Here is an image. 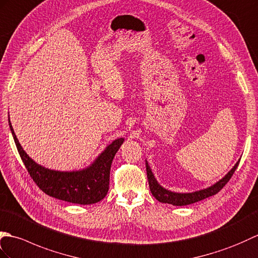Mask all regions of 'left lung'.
Wrapping results in <instances>:
<instances>
[{
	"mask_svg": "<svg viewBox=\"0 0 258 258\" xmlns=\"http://www.w3.org/2000/svg\"><path fill=\"white\" fill-rule=\"evenodd\" d=\"M239 161L234 165V168L228 172L222 180H220L217 183H215L214 185H212L208 188H204V190L201 191H197V192H192V193H174L165 190L161 185L159 184L157 180L154 179V176L151 172V169L149 167L148 162H146V169H147V176H148V181H149V186H150V191L152 193V196L156 198L159 202L162 203H169L172 205H177V207H182V205H188L192 203H196L201 201V200L207 199L209 197L214 196V194L219 193L226 183L230 181L232 175L235 172V170L238 167Z\"/></svg>",
	"mask_w": 258,
	"mask_h": 258,
	"instance_id": "left-lung-1",
	"label": "left lung"
}]
</instances>
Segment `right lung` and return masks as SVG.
<instances>
[{"mask_svg": "<svg viewBox=\"0 0 258 258\" xmlns=\"http://www.w3.org/2000/svg\"><path fill=\"white\" fill-rule=\"evenodd\" d=\"M9 122L22 161L33 181L44 193L62 201L83 205L99 202L106 197L109 190L111 162L122 145V138L114 140L108 146L89 168L74 172H59L45 169L34 162L21 147L10 119Z\"/></svg>", "mask_w": 258, "mask_h": 258, "instance_id": "obj_1", "label": "right lung"}]
</instances>
